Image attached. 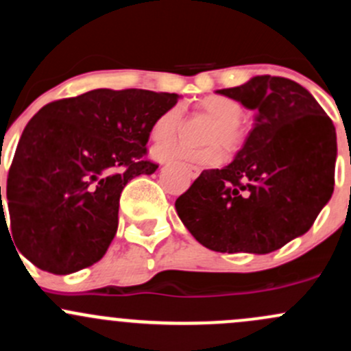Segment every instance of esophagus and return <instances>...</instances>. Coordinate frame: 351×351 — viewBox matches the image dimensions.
<instances>
[{
    "label": "esophagus",
    "instance_id": "1",
    "mask_svg": "<svg viewBox=\"0 0 351 351\" xmlns=\"http://www.w3.org/2000/svg\"><path fill=\"white\" fill-rule=\"evenodd\" d=\"M184 169L187 171V174H189L192 179H195L199 174H201V169L197 167V165H191V164H184Z\"/></svg>",
    "mask_w": 351,
    "mask_h": 351
}]
</instances>
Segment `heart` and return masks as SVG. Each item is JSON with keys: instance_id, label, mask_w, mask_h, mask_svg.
<instances>
[{"instance_id": "b5f03b06", "label": "heart", "mask_w": 351, "mask_h": 351, "mask_svg": "<svg viewBox=\"0 0 351 351\" xmlns=\"http://www.w3.org/2000/svg\"><path fill=\"white\" fill-rule=\"evenodd\" d=\"M197 108L201 114L213 119L206 135L204 149H186L182 145H160L154 149V156L159 160L189 159L206 165H216L222 160V149L226 152H237L246 142V130L241 125L243 107L239 101L224 95H207L199 100ZM182 123V110L179 105L167 108L154 122L150 135L156 142L171 141L177 135Z\"/></svg>"}]
</instances>
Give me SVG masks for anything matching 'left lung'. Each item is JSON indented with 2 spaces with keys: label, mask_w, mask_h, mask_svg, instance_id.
Segmentation results:
<instances>
[{
  "label": "left lung",
  "mask_w": 351,
  "mask_h": 351,
  "mask_svg": "<svg viewBox=\"0 0 351 351\" xmlns=\"http://www.w3.org/2000/svg\"><path fill=\"white\" fill-rule=\"evenodd\" d=\"M258 110L236 159L179 195L180 221L217 252L276 251L304 234L333 194L337 132L306 88L282 77L219 90Z\"/></svg>",
  "instance_id": "obj_1"
}]
</instances>
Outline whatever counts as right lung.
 Here are the masks:
<instances>
[{"mask_svg":"<svg viewBox=\"0 0 351 351\" xmlns=\"http://www.w3.org/2000/svg\"><path fill=\"white\" fill-rule=\"evenodd\" d=\"M176 104V93L97 88L40 108L6 180L11 234L28 261L70 274L104 258L125 184L159 167L147 159L150 129Z\"/></svg>","mask_w":351,"mask_h":351,"instance_id":"right-lung-1","label":"right lung"}]
</instances>
